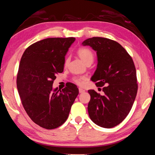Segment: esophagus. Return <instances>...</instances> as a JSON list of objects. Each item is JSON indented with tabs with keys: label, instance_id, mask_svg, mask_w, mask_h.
Wrapping results in <instances>:
<instances>
[{
	"label": "esophagus",
	"instance_id": "obj_1",
	"mask_svg": "<svg viewBox=\"0 0 155 155\" xmlns=\"http://www.w3.org/2000/svg\"><path fill=\"white\" fill-rule=\"evenodd\" d=\"M78 90H79V93H83L84 91H85V90H84L82 88H79L78 89Z\"/></svg>",
	"mask_w": 155,
	"mask_h": 155
}]
</instances>
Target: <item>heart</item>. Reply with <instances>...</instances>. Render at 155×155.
<instances>
[{"label": "heart", "instance_id": "1", "mask_svg": "<svg viewBox=\"0 0 155 155\" xmlns=\"http://www.w3.org/2000/svg\"><path fill=\"white\" fill-rule=\"evenodd\" d=\"M78 54L80 58L83 60V61L87 64L89 62H92L94 60V53L89 48H86V47H81L78 50ZM68 59H65V65L68 64ZM85 80V77H74L73 78V81L78 85H81L83 83L84 81Z\"/></svg>", "mask_w": 155, "mask_h": 155}]
</instances>
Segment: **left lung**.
I'll use <instances>...</instances> for the list:
<instances>
[{
    "instance_id": "1",
    "label": "left lung",
    "mask_w": 155,
    "mask_h": 155,
    "mask_svg": "<svg viewBox=\"0 0 155 155\" xmlns=\"http://www.w3.org/2000/svg\"><path fill=\"white\" fill-rule=\"evenodd\" d=\"M96 51L98 65L91 77L97 87H103L104 95L88 90L90 119L103 128L120 124L129 114L137 95V74L132 57L119 43L110 39L94 37L85 40Z\"/></svg>"
}]
</instances>
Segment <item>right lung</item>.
<instances>
[{
    "instance_id": "obj_1",
    "label": "right lung",
    "mask_w": 155,
    "mask_h": 155,
    "mask_svg": "<svg viewBox=\"0 0 155 155\" xmlns=\"http://www.w3.org/2000/svg\"><path fill=\"white\" fill-rule=\"evenodd\" d=\"M74 38H52L37 41L25 50L17 75V88L28 116L40 127L54 129L66 121L78 94L68 83L52 89L56 74L64 71L65 56Z\"/></svg>"
}]
</instances>
